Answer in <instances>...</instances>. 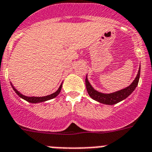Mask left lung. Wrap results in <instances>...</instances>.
Returning a JSON list of instances; mask_svg holds the SVG:
<instances>
[{"label":"left lung","instance_id":"1","mask_svg":"<svg viewBox=\"0 0 152 152\" xmlns=\"http://www.w3.org/2000/svg\"><path fill=\"white\" fill-rule=\"evenodd\" d=\"M140 67H139V72L137 74L135 80L132 81L131 84L126 88L120 90V91H116V92L110 93V94H103V93L99 92L96 91L94 88H93L92 85L90 84L89 80L88 79V75L85 79V84L86 88L88 91L89 96L92 98L93 100H96L99 103H103V104H107V105H113L122 100H125L132 93L135 91L136 87L139 84V77H140Z\"/></svg>","mask_w":152,"mask_h":152}]
</instances>
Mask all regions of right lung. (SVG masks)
Segmentation results:
<instances>
[{"mask_svg": "<svg viewBox=\"0 0 152 152\" xmlns=\"http://www.w3.org/2000/svg\"><path fill=\"white\" fill-rule=\"evenodd\" d=\"M10 85L12 86V88H13V91H15L16 94L18 95L20 97H21L22 99L25 100L26 101L29 102V103H42V102H45L47 101V100H49L51 99H53V98L56 97L59 94V93L61 92V87H62V83L61 84L60 87L58 88V89L56 91L55 93L52 94H49V95H47V96H25V95L22 94L20 92H19L17 89H16L13 85L12 84V83L10 82Z\"/></svg>", "mask_w": 152, "mask_h": 152, "instance_id": "right-lung-1", "label": "right lung"}]
</instances>
